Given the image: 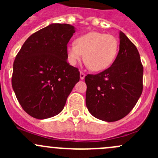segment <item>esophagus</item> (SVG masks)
Wrapping results in <instances>:
<instances>
[{"instance_id": "1", "label": "esophagus", "mask_w": 158, "mask_h": 158, "mask_svg": "<svg viewBox=\"0 0 158 158\" xmlns=\"http://www.w3.org/2000/svg\"><path fill=\"white\" fill-rule=\"evenodd\" d=\"M85 74L83 73V72H80V79H85Z\"/></svg>"}]
</instances>
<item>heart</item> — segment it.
I'll return each mask as SVG.
<instances>
[{
  "label": "heart",
  "instance_id": "b5f03b06",
  "mask_svg": "<svg viewBox=\"0 0 158 158\" xmlns=\"http://www.w3.org/2000/svg\"><path fill=\"white\" fill-rule=\"evenodd\" d=\"M118 47V41L113 35L92 31L79 36L75 44L66 47V57L70 65L76 66L84 55V61L89 69L98 72L114 63Z\"/></svg>",
  "mask_w": 158,
  "mask_h": 158
}]
</instances>
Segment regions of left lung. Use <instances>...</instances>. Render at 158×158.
Wrapping results in <instances>:
<instances>
[{"label": "left lung", "mask_w": 158, "mask_h": 158, "mask_svg": "<svg viewBox=\"0 0 158 158\" xmlns=\"http://www.w3.org/2000/svg\"><path fill=\"white\" fill-rule=\"evenodd\" d=\"M117 57L109 68L85 77V104L96 118L116 122L135 107L143 90V69L139 52L126 35L120 32Z\"/></svg>", "instance_id": "1"}]
</instances>
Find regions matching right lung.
Here are the masks:
<instances>
[{"label": "right lung", "instance_id": "1", "mask_svg": "<svg viewBox=\"0 0 158 158\" xmlns=\"http://www.w3.org/2000/svg\"><path fill=\"white\" fill-rule=\"evenodd\" d=\"M75 33L67 23H52L28 37L16 56L12 87L23 109L45 119L63 111L79 71L67 63L66 47Z\"/></svg>", "mask_w": 158, "mask_h": 158}]
</instances>
